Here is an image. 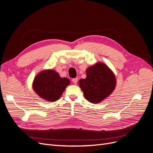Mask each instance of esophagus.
I'll return each instance as SVG.
<instances>
[{"mask_svg": "<svg viewBox=\"0 0 153 153\" xmlns=\"http://www.w3.org/2000/svg\"><path fill=\"white\" fill-rule=\"evenodd\" d=\"M72 81L75 84H76L77 82H78V78H73L72 79Z\"/></svg>", "mask_w": 153, "mask_h": 153, "instance_id": "esophagus-1", "label": "esophagus"}]
</instances>
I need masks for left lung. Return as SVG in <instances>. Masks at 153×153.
Segmentation results:
<instances>
[{
	"label": "left lung",
	"mask_w": 153,
	"mask_h": 153,
	"mask_svg": "<svg viewBox=\"0 0 153 153\" xmlns=\"http://www.w3.org/2000/svg\"><path fill=\"white\" fill-rule=\"evenodd\" d=\"M85 79H80L78 85L85 99L92 103H98L112 93L116 86L114 72L103 62H97L86 69Z\"/></svg>",
	"instance_id": "left-lung-1"
}]
</instances>
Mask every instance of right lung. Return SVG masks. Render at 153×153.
Masks as SVG:
<instances>
[{"instance_id":"right-lung-1","label":"right lung","mask_w":153,"mask_h":153,"mask_svg":"<svg viewBox=\"0 0 153 153\" xmlns=\"http://www.w3.org/2000/svg\"><path fill=\"white\" fill-rule=\"evenodd\" d=\"M69 84L68 78L61 77L53 69H45L35 76L32 89L41 98L53 102L60 98Z\"/></svg>"}]
</instances>
